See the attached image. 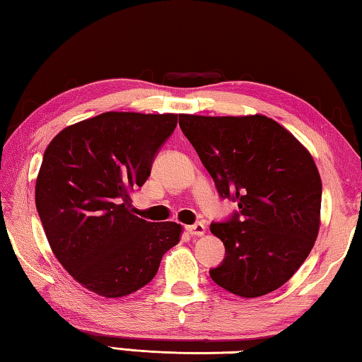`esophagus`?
<instances>
[{
	"label": "esophagus",
	"instance_id": "1",
	"mask_svg": "<svg viewBox=\"0 0 362 362\" xmlns=\"http://www.w3.org/2000/svg\"><path fill=\"white\" fill-rule=\"evenodd\" d=\"M185 230L192 236H201V235H204V233H206V225L201 223V222H196L193 225L185 226Z\"/></svg>",
	"mask_w": 362,
	"mask_h": 362
}]
</instances>
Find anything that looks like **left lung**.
<instances>
[{"mask_svg":"<svg viewBox=\"0 0 362 362\" xmlns=\"http://www.w3.org/2000/svg\"><path fill=\"white\" fill-rule=\"evenodd\" d=\"M182 132L222 199L238 211L212 222L225 259L212 281L252 298L287 283L313 249L322 185L308 150L272 118L179 115Z\"/></svg>","mask_w":362,"mask_h":362,"instance_id":"obj_1","label":"left lung"}]
</instances>
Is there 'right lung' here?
<instances>
[{"label":"right lung","instance_id":"obj_1","mask_svg":"<svg viewBox=\"0 0 362 362\" xmlns=\"http://www.w3.org/2000/svg\"><path fill=\"white\" fill-rule=\"evenodd\" d=\"M177 115L107 112L65 127L47 145L35 199L54 255L97 296L124 297L155 278L180 225L134 216Z\"/></svg>","mask_w":362,"mask_h":362}]
</instances>
